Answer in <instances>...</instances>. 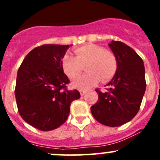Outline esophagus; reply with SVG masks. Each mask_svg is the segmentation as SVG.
I'll return each instance as SVG.
<instances>
[{
	"label": "esophagus",
	"mask_w": 160,
	"mask_h": 160,
	"mask_svg": "<svg viewBox=\"0 0 160 160\" xmlns=\"http://www.w3.org/2000/svg\"><path fill=\"white\" fill-rule=\"evenodd\" d=\"M79 92H80V94H81V96H83L85 94H86V92H87V90H79Z\"/></svg>",
	"instance_id": "34e87169"
}]
</instances>
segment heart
Wrapping results in <instances>:
<instances>
[{
	"mask_svg": "<svg viewBox=\"0 0 160 160\" xmlns=\"http://www.w3.org/2000/svg\"><path fill=\"white\" fill-rule=\"evenodd\" d=\"M75 56L66 53L62 60L64 73L70 78H76L86 68L84 75L72 82L73 87L88 89L101 79L107 82L116 72L117 61L111 52L105 50L102 46L87 44L74 49Z\"/></svg>",
	"mask_w": 160,
	"mask_h": 160,
	"instance_id": "heart-1",
	"label": "heart"
}]
</instances>
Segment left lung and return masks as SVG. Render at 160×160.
Instances as JSON below:
<instances>
[{
  "instance_id": "8db88e82",
  "label": "left lung",
  "mask_w": 160,
  "mask_h": 160,
  "mask_svg": "<svg viewBox=\"0 0 160 160\" xmlns=\"http://www.w3.org/2000/svg\"><path fill=\"white\" fill-rule=\"evenodd\" d=\"M117 61V70L106 86L107 92L96 90L98 99L90 107L98 122L119 127L130 122L138 113L146 90L143 62L128 45L118 41L108 44Z\"/></svg>"
}]
</instances>
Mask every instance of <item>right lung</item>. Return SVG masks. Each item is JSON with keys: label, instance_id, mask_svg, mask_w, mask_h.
<instances>
[{"label": "right lung", "instance_id": "1", "mask_svg": "<svg viewBox=\"0 0 160 160\" xmlns=\"http://www.w3.org/2000/svg\"><path fill=\"white\" fill-rule=\"evenodd\" d=\"M70 46L44 45L31 50L20 66L15 96L20 115L42 131L62 125L70 114L77 90H66L70 82L63 72L62 59Z\"/></svg>", "mask_w": 160, "mask_h": 160}]
</instances>
